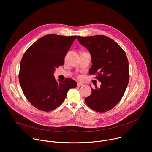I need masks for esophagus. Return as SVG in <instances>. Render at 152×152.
<instances>
[{"mask_svg": "<svg viewBox=\"0 0 152 152\" xmlns=\"http://www.w3.org/2000/svg\"><path fill=\"white\" fill-rule=\"evenodd\" d=\"M83 86V85L81 83H77V86H79V87H80V86Z\"/></svg>", "mask_w": 152, "mask_h": 152, "instance_id": "34e87169", "label": "esophagus"}]
</instances>
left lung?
<instances>
[{"label":"left lung","instance_id":"obj_1","mask_svg":"<svg viewBox=\"0 0 152 152\" xmlns=\"http://www.w3.org/2000/svg\"><path fill=\"white\" fill-rule=\"evenodd\" d=\"M77 39L91 55L90 74H97L96 78L101 82L100 88L91 87V94L85 102L95 111H110L120 101L129 83L126 54L115 41L106 36H78Z\"/></svg>","mask_w":152,"mask_h":152}]
</instances>
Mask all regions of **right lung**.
I'll return each instance as SVG.
<instances>
[{
	"mask_svg": "<svg viewBox=\"0 0 152 152\" xmlns=\"http://www.w3.org/2000/svg\"><path fill=\"white\" fill-rule=\"evenodd\" d=\"M77 36L46 35L26 51L20 62L19 82L28 100L38 110L50 111L65 100L77 83L70 78L56 80V68L62 66L64 58Z\"/></svg>",
	"mask_w": 152,
	"mask_h": 152,
	"instance_id": "add662e5",
	"label": "right lung"
}]
</instances>
